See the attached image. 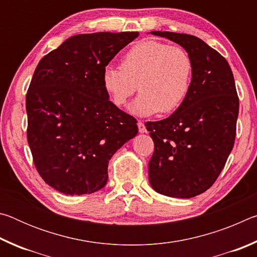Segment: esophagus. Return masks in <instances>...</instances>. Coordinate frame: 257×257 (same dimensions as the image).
Instances as JSON below:
<instances>
[{"mask_svg":"<svg viewBox=\"0 0 257 257\" xmlns=\"http://www.w3.org/2000/svg\"><path fill=\"white\" fill-rule=\"evenodd\" d=\"M137 125H138V132L141 133V134H144V133H146V132H147V130H146V127H145V124H144V122H142V121H138Z\"/></svg>","mask_w":257,"mask_h":257,"instance_id":"34e87169","label":"esophagus"}]
</instances>
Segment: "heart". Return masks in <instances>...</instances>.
I'll return each mask as SVG.
<instances>
[{
	"label": "heart",
	"mask_w": 257,
	"mask_h": 257,
	"mask_svg": "<svg viewBox=\"0 0 257 257\" xmlns=\"http://www.w3.org/2000/svg\"><path fill=\"white\" fill-rule=\"evenodd\" d=\"M194 60L184 47L146 40L133 45L120 60V68L107 64L101 84L116 106H123L141 92L130 111L137 115L164 114L179 108L190 92Z\"/></svg>",
	"instance_id": "b5f03b06"
}]
</instances>
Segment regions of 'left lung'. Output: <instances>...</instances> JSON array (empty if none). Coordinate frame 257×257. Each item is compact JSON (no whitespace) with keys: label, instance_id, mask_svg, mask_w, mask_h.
Returning a JSON list of instances; mask_svg holds the SVG:
<instances>
[{"label":"left lung","instance_id":"8db88e82","mask_svg":"<svg viewBox=\"0 0 257 257\" xmlns=\"http://www.w3.org/2000/svg\"><path fill=\"white\" fill-rule=\"evenodd\" d=\"M181 45L194 60L190 92L169 118L149 121L154 142L150 184L170 197L190 198L214 184L231 152L239 112L233 75L222 55L193 35L152 32Z\"/></svg>","mask_w":257,"mask_h":257}]
</instances>
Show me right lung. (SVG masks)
<instances>
[{"label":"right lung","instance_id":"right-lung-1","mask_svg":"<svg viewBox=\"0 0 257 257\" xmlns=\"http://www.w3.org/2000/svg\"><path fill=\"white\" fill-rule=\"evenodd\" d=\"M137 32L80 34L43 58L26 95L27 141L36 170L66 195L106 185L112 155L138 133L101 84L103 68Z\"/></svg>","mask_w":257,"mask_h":257}]
</instances>
